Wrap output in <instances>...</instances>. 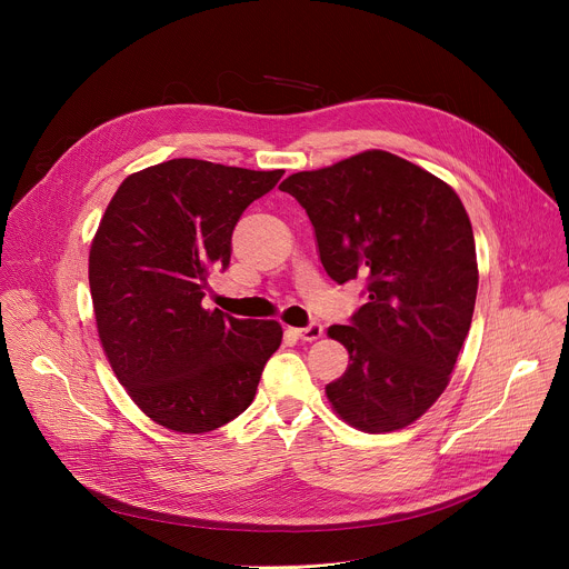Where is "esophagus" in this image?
<instances>
[{
	"label": "esophagus",
	"mask_w": 569,
	"mask_h": 569,
	"mask_svg": "<svg viewBox=\"0 0 569 569\" xmlns=\"http://www.w3.org/2000/svg\"><path fill=\"white\" fill-rule=\"evenodd\" d=\"M290 333H292V336H297L299 340H306V342H315V340H319V338L323 336V327H321V323L312 321V323H308L306 329H290Z\"/></svg>",
	"instance_id": "obj_1"
}]
</instances>
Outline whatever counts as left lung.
<instances>
[{"label":"left lung","mask_w":569,"mask_h":569,"mask_svg":"<svg viewBox=\"0 0 569 569\" xmlns=\"http://www.w3.org/2000/svg\"><path fill=\"white\" fill-rule=\"evenodd\" d=\"M308 213L327 274L365 279L349 327L329 336L349 369L327 385L333 410L380 435L415 423L448 387L477 297V257L459 196L412 161L367 150L279 184Z\"/></svg>","instance_id":"8db88e82"}]
</instances>
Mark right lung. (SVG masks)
I'll list each match as a JSON object with an SVG mask.
<instances>
[{
    "label": "right lung",
    "instance_id": "1",
    "mask_svg": "<svg viewBox=\"0 0 569 569\" xmlns=\"http://www.w3.org/2000/svg\"><path fill=\"white\" fill-rule=\"evenodd\" d=\"M283 171L169 159L128 176L90 250L103 351L139 410L176 432H211L254 400L279 321L202 308L209 268H229L231 233Z\"/></svg>",
    "mask_w": 569,
    "mask_h": 569
}]
</instances>
